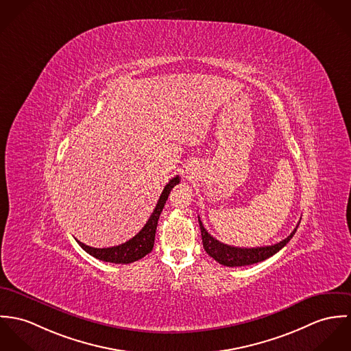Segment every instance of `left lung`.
<instances>
[{
    "label": "left lung",
    "mask_w": 351,
    "mask_h": 351,
    "mask_svg": "<svg viewBox=\"0 0 351 351\" xmlns=\"http://www.w3.org/2000/svg\"><path fill=\"white\" fill-rule=\"evenodd\" d=\"M197 221H199V226H200L202 242H203L204 250L207 252V254L210 257H213L215 261H218L219 264H222L225 267L252 265V264H257V263H261V261L272 257L273 254H276L280 249H282L291 241V238L295 235L298 230V226L300 223L299 222L298 226L293 229V232L289 234L285 239L280 241L278 243L269 245V246H261V247H235V246L222 243L218 239H215L214 237H211L204 229L199 217H197Z\"/></svg>",
    "instance_id": "obj_1"
}]
</instances>
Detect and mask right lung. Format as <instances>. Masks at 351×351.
Wrapping results in <instances>:
<instances>
[{
    "label": "right lung",
    "mask_w": 351,
    "mask_h": 351,
    "mask_svg": "<svg viewBox=\"0 0 351 351\" xmlns=\"http://www.w3.org/2000/svg\"><path fill=\"white\" fill-rule=\"evenodd\" d=\"M180 178L175 176L172 178L168 184L164 187L162 193L160 195V199L157 202L156 207L152 213V215L149 217L148 222L145 223V226L136 234L133 238H130L129 241H126L125 243H121L118 246H112V247H104V249H98V247H91L87 246L84 243H82L80 241H77L79 246L87 252L90 256L105 261V263H113V264H130L134 261H138L140 258L145 257L148 253L152 252L154 249V243H155V234H156L157 221L158 217L164 208V204L168 199V195L171 193V190L179 184Z\"/></svg>",
    "instance_id": "add662e5"
}]
</instances>
